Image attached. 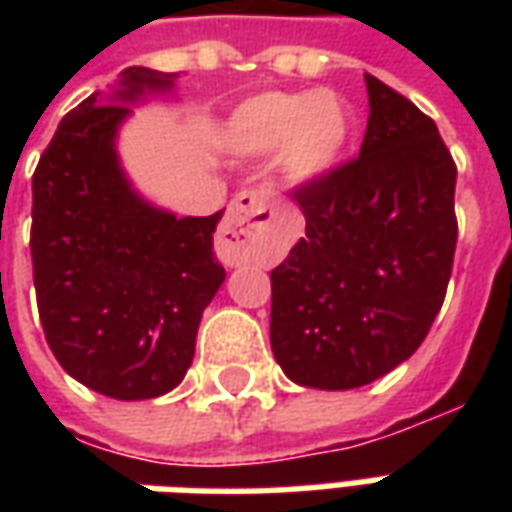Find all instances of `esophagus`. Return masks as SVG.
Instances as JSON below:
<instances>
[{
	"label": "esophagus",
	"mask_w": 512,
	"mask_h": 512,
	"mask_svg": "<svg viewBox=\"0 0 512 512\" xmlns=\"http://www.w3.org/2000/svg\"><path fill=\"white\" fill-rule=\"evenodd\" d=\"M274 219L271 197L263 189H246L235 194L219 230V255L227 266H241L255 260L266 227Z\"/></svg>",
	"instance_id": "1"
}]
</instances>
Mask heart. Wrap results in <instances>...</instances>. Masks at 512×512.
I'll list each match as a JSON object with an SVG mask.
<instances>
[{"label":"heart","mask_w":512,"mask_h":512,"mask_svg":"<svg viewBox=\"0 0 512 512\" xmlns=\"http://www.w3.org/2000/svg\"><path fill=\"white\" fill-rule=\"evenodd\" d=\"M354 131V115L337 93H266L246 101L230 120V142L241 153L285 145L293 180H315L340 161Z\"/></svg>","instance_id":"1"}]
</instances>
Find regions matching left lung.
Listing matches in <instances>:
<instances>
[{
    "label": "left lung",
    "instance_id": "1",
    "mask_svg": "<svg viewBox=\"0 0 512 512\" xmlns=\"http://www.w3.org/2000/svg\"><path fill=\"white\" fill-rule=\"evenodd\" d=\"M359 156L293 189L307 233L271 271V351L290 381L354 389L428 337L458 241L455 161L439 128L365 73Z\"/></svg>",
    "mask_w": 512,
    "mask_h": 512
}]
</instances>
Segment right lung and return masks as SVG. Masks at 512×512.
<instances>
[{"label":"right lung","instance_id":"right-lung-1","mask_svg":"<svg viewBox=\"0 0 512 512\" xmlns=\"http://www.w3.org/2000/svg\"><path fill=\"white\" fill-rule=\"evenodd\" d=\"M172 73L126 68L112 101L62 117L32 175V277L46 343L62 370L115 400L175 389L194 359L202 310L224 282L213 252L222 211L153 208L123 175L115 136L145 90Z\"/></svg>","mask_w":512,"mask_h":512}]
</instances>
